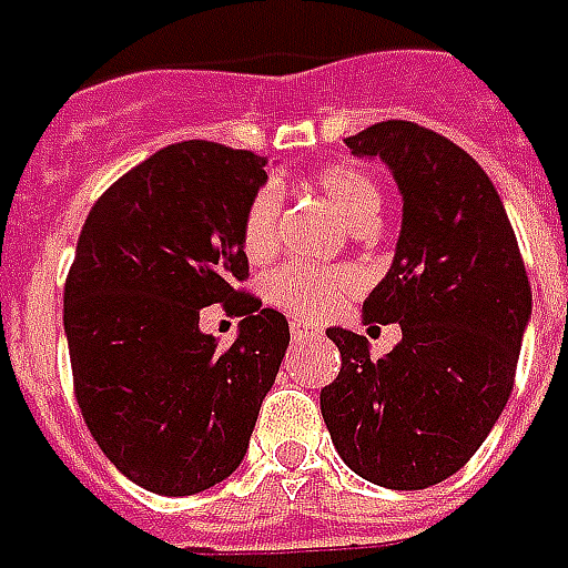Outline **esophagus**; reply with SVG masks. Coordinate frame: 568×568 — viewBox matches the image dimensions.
<instances>
[{
	"instance_id": "obj_1",
	"label": "esophagus",
	"mask_w": 568,
	"mask_h": 568,
	"mask_svg": "<svg viewBox=\"0 0 568 568\" xmlns=\"http://www.w3.org/2000/svg\"><path fill=\"white\" fill-rule=\"evenodd\" d=\"M288 332H292L295 341H320L322 334H325L320 325H313V322H301V320L292 322V328H288Z\"/></svg>"
}]
</instances>
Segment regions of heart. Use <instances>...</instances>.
<instances>
[{
	"instance_id": "1",
	"label": "heart",
	"mask_w": 568,
	"mask_h": 568,
	"mask_svg": "<svg viewBox=\"0 0 568 568\" xmlns=\"http://www.w3.org/2000/svg\"><path fill=\"white\" fill-rule=\"evenodd\" d=\"M310 185L341 212L353 231L362 224L377 222L381 212V185L365 170L332 163L320 173L310 175ZM280 215H283V197L273 185H264L252 194L246 212H243V252L252 261L271 258L276 240H280ZM356 273L349 267H320L307 261H292L273 273L267 292L280 307L292 310L307 320H322L344 304V297L356 292Z\"/></svg>"
}]
</instances>
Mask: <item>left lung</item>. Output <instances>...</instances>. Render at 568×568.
<instances>
[{
	"mask_svg": "<svg viewBox=\"0 0 568 568\" xmlns=\"http://www.w3.org/2000/svg\"><path fill=\"white\" fill-rule=\"evenodd\" d=\"M346 149L381 158L402 191L393 267L362 304L365 322H398L402 341L371 358L362 334L328 328L341 374L322 419L358 477L426 489L475 456L508 405L532 292L499 191L468 151L410 121Z\"/></svg>",
	"mask_w": 568,
	"mask_h": 568,
	"instance_id": "obj_1",
	"label": "left lung"
}]
</instances>
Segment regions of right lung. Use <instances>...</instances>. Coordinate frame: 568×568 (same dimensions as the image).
<instances>
[{"label":"right lung","instance_id":"obj_1","mask_svg":"<svg viewBox=\"0 0 568 568\" xmlns=\"http://www.w3.org/2000/svg\"><path fill=\"white\" fill-rule=\"evenodd\" d=\"M267 158L187 140L154 151L93 203L63 288L81 417L118 471L158 496H194L243 463L288 349L283 313L236 292L243 212ZM244 316L227 351L199 310Z\"/></svg>","mask_w":568,"mask_h":568}]
</instances>
